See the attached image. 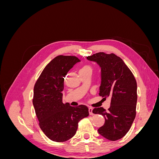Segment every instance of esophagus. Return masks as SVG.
I'll return each mask as SVG.
<instances>
[{"label":"esophagus","mask_w":159,"mask_h":159,"mask_svg":"<svg viewBox=\"0 0 159 159\" xmlns=\"http://www.w3.org/2000/svg\"><path fill=\"white\" fill-rule=\"evenodd\" d=\"M89 113L90 115H93V109L91 107H89Z\"/></svg>","instance_id":"1"}]
</instances>
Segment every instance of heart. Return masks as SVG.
Here are the masks:
<instances>
[{
  "instance_id": "b5f03b06",
  "label": "heart",
  "mask_w": 159,
  "mask_h": 159,
  "mask_svg": "<svg viewBox=\"0 0 159 159\" xmlns=\"http://www.w3.org/2000/svg\"><path fill=\"white\" fill-rule=\"evenodd\" d=\"M83 71H88L91 73V71H92V68H91V67L90 66L86 65L83 66L80 70V72H83Z\"/></svg>"
}]
</instances>
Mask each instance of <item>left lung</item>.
I'll return each instance as SVG.
<instances>
[{
	"mask_svg": "<svg viewBox=\"0 0 159 159\" xmlns=\"http://www.w3.org/2000/svg\"><path fill=\"white\" fill-rule=\"evenodd\" d=\"M101 68L99 95L111 97V105L106 111L95 108L93 113L105 117V123L98 133L109 141L123 138L131 128L136 116L137 85L131 70L121 57L114 54L96 53L87 57Z\"/></svg>",
	"mask_w": 159,
	"mask_h": 159,
	"instance_id": "1",
	"label": "left lung"
}]
</instances>
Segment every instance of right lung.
<instances>
[{
	"label": "right lung",
	"mask_w": 159,
	"mask_h": 159,
	"mask_svg": "<svg viewBox=\"0 0 159 159\" xmlns=\"http://www.w3.org/2000/svg\"><path fill=\"white\" fill-rule=\"evenodd\" d=\"M80 60L75 56H58L43 70L34 88L33 105L40 127L48 138L64 142L76 133L78 123L89 115L87 106H70L62 102L64 78Z\"/></svg>",
	"instance_id": "add662e5"
}]
</instances>
